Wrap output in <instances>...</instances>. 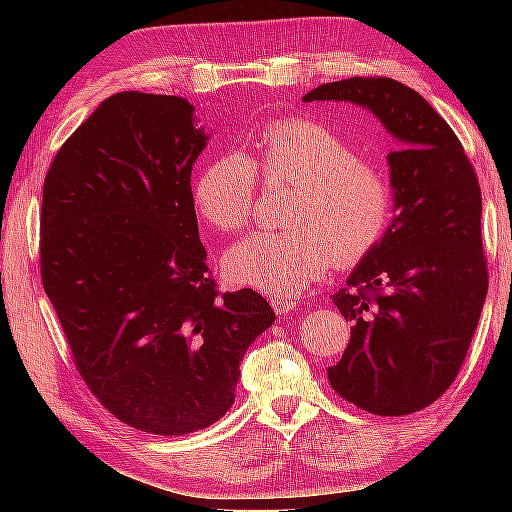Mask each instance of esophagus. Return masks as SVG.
Listing matches in <instances>:
<instances>
[{"label": "esophagus", "mask_w": 512, "mask_h": 512, "mask_svg": "<svg viewBox=\"0 0 512 512\" xmlns=\"http://www.w3.org/2000/svg\"><path fill=\"white\" fill-rule=\"evenodd\" d=\"M272 303V310H275L277 314H286L291 312L293 307H296V298H286V296H275L270 300Z\"/></svg>", "instance_id": "esophagus-1"}]
</instances>
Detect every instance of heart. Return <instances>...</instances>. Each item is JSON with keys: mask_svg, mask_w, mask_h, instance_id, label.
Returning a JSON list of instances; mask_svg holds the SVG:
<instances>
[{"mask_svg": "<svg viewBox=\"0 0 512 512\" xmlns=\"http://www.w3.org/2000/svg\"><path fill=\"white\" fill-rule=\"evenodd\" d=\"M254 160L221 153L193 181V202L214 228L237 233L254 219L258 173L293 181L284 230H258L223 256L233 284L293 298L326 275L333 261L361 263L387 235L394 216V179L377 160L359 156L352 139L317 118H277L263 125Z\"/></svg>", "mask_w": 512, "mask_h": 512, "instance_id": "b5f03b06", "label": "heart"}]
</instances>
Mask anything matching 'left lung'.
Wrapping results in <instances>:
<instances>
[{"label":"left lung","mask_w":512,"mask_h":512,"mask_svg":"<svg viewBox=\"0 0 512 512\" xmlns=\"http://www.w3.org/2000/svg\"><path fill=\"white\" fill-rule=\"evenodd\" d=\"M303 100L361 104L398 139L387 156L396 216L333 296L352 338L328 382L373 415H410L450 389L485 305L478 177L443 116L394 79L352 76Z\"/></svg>","instance_id":"8db88e82"}]
</instances>
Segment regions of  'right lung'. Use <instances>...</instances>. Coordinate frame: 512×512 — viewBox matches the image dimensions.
<instances>
[{
	"label": "right lung",
	"mask_w": 512,
	"mask_h": 512,
	"mask_svg": "<svg viewBox=\"0 0 512 512\" xmlns=\"http://www.w3.org/2000/svg\"><path fill=\"white\" fill-rule=\"evenodd\" d=\"M205 144L184 97L116 93L60 146L41 198V282L76 370L156 436L226 415L244 352L275 321L261 293L209 275L191 193Z\"/></svg>",
	"instance_id": "add662e5"
}]
</instances>
